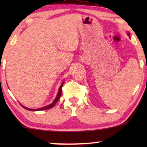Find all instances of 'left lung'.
Instances as JSON below:
<instances>
[{"instance_id":"left-lung-1","label":"left lung","mask_w":147,"mask_h":147,"mask_svg":"<svg viewBox=\"0 0 147 147\" xmlns=\"http://www.w3.org/2000/svg\"><path fill=\"white\" fill-rule=\"evenodd\" d=\"M127 35H128V37H130V33H128H128H127Z\"/></svg>"}]
</instances>
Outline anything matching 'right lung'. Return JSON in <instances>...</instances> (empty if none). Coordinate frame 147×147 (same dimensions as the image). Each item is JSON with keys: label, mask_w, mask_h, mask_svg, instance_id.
I'll list each match as a JSON object with an SVG mask.
<instances>
[{"label": "right lung", "mask_w": 147, "mask_h": 147, "mask_svg": "<svg viewBox=\"0 0 147 147\" xmlns=\"http://www.w3.org/2000/svg\"><path fill=\"white\" fill-rule=\"evenodd\" d=\"M63 83H64V81L62 82V83L61 84V86H60V87L59 88V90H58V93L57 94V96H56V98H55V100H53V102H52L51 104H49V105L46 106H44L43 108H37V109H31V108H28L27 107H25V106H23L22 104H21L22 107H23L26 110H30V111H40V110H47V109H49V108H53L54 106H55V104H56V102H57L59 99L60 98V96H61V90H62V87H63Z\"/></svg>", "instance_id": "add662e5"}]
</instances>
